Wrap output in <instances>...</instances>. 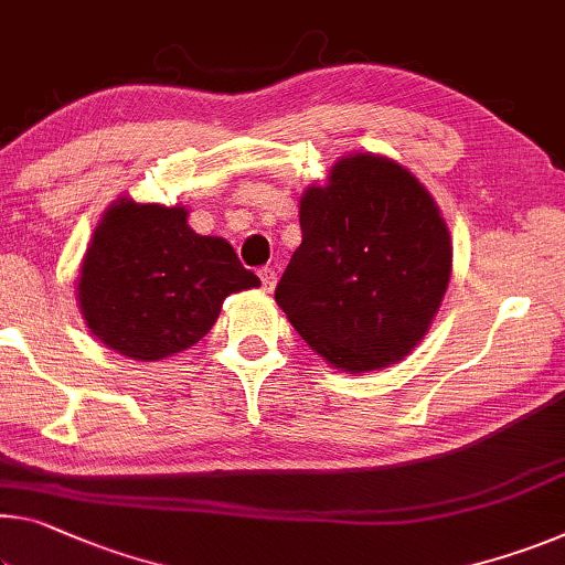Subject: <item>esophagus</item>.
Segmentation results:
<instances>
[{
  "instance_id": "1",
  "label": "esophagus",
  "mask_w": 565,
  "mask_h": 565,
  "mask_svg": "<svg viewBox=\"0 0 565 565\" xmlns=\"http://www.w3.org/2000/svg\"><path fill=\"white\" fill-rule=\"evenodd\" d=\"M258 279H262L264 291H268V294L274 291V286H276V271H274V268H262V271H258Z\"/></svg>"
}]
</instances>
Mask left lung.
<instances>
[{
    "label": "left lung",
    "instance_id": "left-lung-1",
    "mask_svg": "<svg viewBox=\"0 0 565 565\" xmlns=\"http://www.w3.org/2000/svg\"><path fill=\"white\" fill-rule=\"evenodd\" d=\"M299 223L274 294L291 327L347 374L405 360L452 274L450 231L427 188L397 160L354 153L301 193Z\"/></svg>",
    "mask_w": 565,
    "mask_h": 565
}]
</instances>
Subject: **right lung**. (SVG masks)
Listing matches in <instances>:
<instances>
[{
    "instance_id": "add662e5",
    "label": "right lung",
    "mask_w": 565,
    "mask_h": 565,
    "mask_svg": "<svg viewBox=\"0 0 565 565\" xmlns=\"http://www.w3.org/2000/svg\"><path fill=\"white\" fill-rule=\"evenodd\" d=\"M256 286L226 238L188 226L185 205L118 199L93 231L75 294L107 349L158 362L201 342L228 294Z\"/></svg>"
}]
</instances>
